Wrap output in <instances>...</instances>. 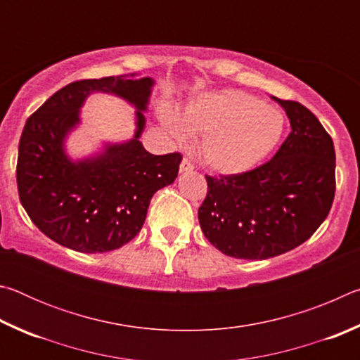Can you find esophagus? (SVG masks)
<instances>
[{"instance_id":"34e87169","label":"esophagus","mask_w":360,"mask_h":360,"mask_svg":"<svg viewBox=\"0 0 360 360\" xmlns=\"http://www.w3.org/2000/svg\"><path fill=\"white\" fill-rule=\"evenodd\" d=\"M192 169H193L192 162L188 160L187 157L182 158V162H181V165H179V172L181 173H188V172H192Z\"/></svg>"}]
</instances>
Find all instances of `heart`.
Instances as JSON below:
<instances>
[{"label":"heart","instance_id":"b5f03b06","mask_svg":"<svg viewBox=\"0 0 360 360\" xmlns=\"http://www.w3.org/2000/svg\"><path fill=\"white\" fill-rule=\"evenodd\" d=\"M162 119L178 139L186 131L202 136L200 158L224 174L257 167L276 148L284 131L281 111L240 90L205 94L188 103L181 117L172 109H163Z\"/></svg>","mask_w":360,"mask_h":360}]
</instances>
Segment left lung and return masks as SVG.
<instances>
[{"mask_svg":"<svg viewBox=\"0 0 360 360\" xmlns=\"http://www.w3.org/2000/svg\"><path fill=\"white\" fill-rule=\"evenodd\" d=\"M290 133L270 160L238 174L208 176L198 221L212 246L235 259L276 257L300 246L332 208L333 141L298 101L273 96Z\"/></svg>","mask_w":360,"mask_h":360,"instance_id":"obj_1","label":"left lung"}]
</instances>
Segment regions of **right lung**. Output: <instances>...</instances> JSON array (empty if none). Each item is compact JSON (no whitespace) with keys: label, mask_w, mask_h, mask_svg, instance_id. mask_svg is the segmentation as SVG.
<instances>
[{"label":"right lung","mask_w":360,"mask_h":360,"mask_svg":"<svg viewBox=\"0 0 360 360\" xmlns=\"http://www.w3.org/2000/svg\"><path fill=\"white\" fill-rule=\"evenodd\" d=\"M152 79L101 77L71 82L30 115L19 143L17 188L27 214L42 233L79 252H108L139 233L152 195L176 179L182 155H154L135 139L109 146L103 155L72 163L63 139L79 122V108L101 90L146 109Z\"/></svg>","instance_id":"1"}]
</instances>
